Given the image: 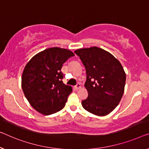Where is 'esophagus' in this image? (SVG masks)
<instances>
[{
  "mask_svg": "<svg viewBox=\"0 0 149 149\" xmlns=\"http://www.w3.org/2000/svg\"><path fill=\"white\" fill-rule=\"evenodd\" d=\"M81 88V84H77V85L75 86V89L76 90H79V89H80Z\"/></svg>",
  "mask_w": 149,
  "mask_h": 149,
  "instance_id": "1",
  "label": "esophagus"
}]
</instances>
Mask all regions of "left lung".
Here are the masks:
<instances>
[{
    "mask_svg": "<svg viewBox=\"0 0 149 149\" xmlns=\"http://www.w3.org/2000/svg\"><path fill=\"white\" fill-rule=\"evenodd\" d=\"M86 68L85 87L88 96L83 108L99 116H106L118 105L124 94L126 74L114 56L103 49L92 47L74 52Z\"/></svg>",
    "mask_w": 149,
    "mask_h": 149,
    "instance_id": "obj_1",
    "label": "left lung"
}]
</instances>
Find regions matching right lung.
<instances>
[{
    "label": "right lung",
    "mask_w": 149,
    "mask_h": 149,
    "mask_svg": "<svg viewBox=\"0 0 149 149\" xmlns=\"http://www.w3.org/2000/svg\"><path fill=\"white\" fill-rule=\"evenodd\" d=\"M73 56L72 51L56 47L38 53L26 63L22 75V89L38 112L50 115L65 106L72 88L62 81L61 68Z\"/></svg>",
    "instance_id": "right-lung-1"
}]
</instances>
